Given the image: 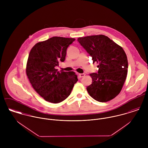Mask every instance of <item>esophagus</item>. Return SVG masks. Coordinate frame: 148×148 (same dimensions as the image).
I'll return each mask as SVG.
<instances>
[{
  "label": "esophagus",
  "mask_w": 148,
  "mask_h": 148,
  "mask_svg": "<svg viewBox=\"0 0 148 148\" xmlns=\"http://www.w3.org/2000/svg\"><path fill=\"white\" fill-rule=\"evenodd\" d=\"M85 75L84 73H79V76L80 77H83Z\"/></svg>",
  "instance_id": "1"
}]
</instances>
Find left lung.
I'll list each match as a JSON object with an SVG mask.
<instances>
[{
  "label": "left lung",
  "instance_id": "8db88e82",
  "mask_svg": "<svg viewBox=\"0 0 148 148\" xmlns=\"http://www.w3.org/2000/svg\"><path fill=\"white\" fill-rule=\"evenodd\" d=\"M80 42L99 64L97 73H90L92 84L86 88L89 95L99 102H107L121 92L127 73L128 63L123 48L103 35L79 38Z\"/></svg>",
  "mask_w": 148,
  "mask_h": 148
}]
</instances>
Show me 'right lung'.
I'll return each mask as SVG.
<instances>
[{"mask_svg":"<svg viewBox=\"0 0 148 148\" xmlns=\"http://www.w3.org/2000/svg\"><path fill=\"white\" fill-rule=\"evenodd\" d=\"M74 38L54 36L37 42L31 49L26 74L35 90L47 101L59 103L71 94L77 76L73 71H58L56 66L65 59Z\"/></svg>","mask_w":148,"mask_h":148,"instance_id":"add662e5","label":"right lung"}]
</instances>
